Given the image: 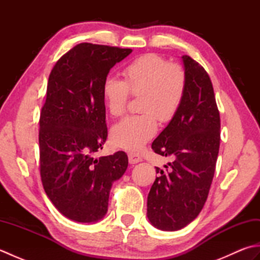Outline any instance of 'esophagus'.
<instances>
[{
    "label": "esophagus",
    "mask_w": 260,
    "mask_h": 260,
    "mask_svg": "<svg viewBox=\"0 0 260 260\" xmlns=\"http://www.w3.org/2000/svg\"><path fill=\"white\" fill-rule=\"evenodd\" d=\"M142 156L140 155L139 153H134V152H131L128 153V161L131 164H136V163H140L142 162Z\"/></svg>",
    "instance_id": "esophagus-1"
}]
</instances>
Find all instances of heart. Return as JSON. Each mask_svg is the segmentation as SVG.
I'll list each match as a JSON object with an SVG mask.
<instances>
[{"label":"heart","instance_id":"b5f03b06","mask_svg":"<svg viewBox=\"0 0 260 260\" xmlns=\"http://www.w3.org/2000/svg\"><path fill=\"white\" fill-rule=\"evenodd\" d=\"M123 81L107 77L103 84V99L107 112L117 117L123 115L128 92L141 96L140 115L127 116L115 124L110 139L120 148L140 150L157 132V118L162 123L172 120L183 102L186 77L178 64L169 62L156 53L135 59L123 70Z\"/></svg>","mask_w":260,"mask_h":260}]
</instances>
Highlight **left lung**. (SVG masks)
I'll use <instances>...</instances> for the list:
<instances>
[{
    "label": "left lung",
    "instance_id": "obj_1",
    "mask_svg": "<svg viewBox=\"0 0 260 260\" xmlns=\"http://www.w3.org/2000/svg\"><path fill=\"white\" fill-rule=\"evenodd\" d=\"M186 87L179 112L153 142V151L172 163L147 197V218L154 227L176 231L194 220L212 183L220 146V115L212 82L202 66L182 56Z\"/></svg>",
    "mask_w": 260,
    "mask_h": 260
}]
</instances>
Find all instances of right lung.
<instances>
[{
	"label": "right lung",
	"mask_w": 260,
	"mask_h": 260,
	"mask_svg": "<svg viewBox=\"0 0 260 260\" xmlns=\"http://www.w3.org/2000/svg\"><path fill=\"white\" fill-rule=\"evenodd\" d=\"M133 51L80 43L49 76L40 114V174L48 198L73 221L93 223L107 213L109 192L128 167L123 151L95 157L107 139L103 84Z\"/></svg>",
	"instance_id": "obj_1"
}]
</instances>
